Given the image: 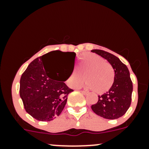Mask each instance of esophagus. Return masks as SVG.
<instances>
[{
	"mask_svg": "<svg viewBox=\"0 0 149 149\" xmlns=\"http://www.w3.org/2000/svg\"><path fill=\"white\" fill-rule=\"evenodd\" d=\"M80 92H81L82 93H83V94H84V95H87V94L88 93V92H86V91H84V90H80Z\"/></svg>",
	"mask_w": 149,
	"mask_h": 149,
	"instance_id": "1",
	"label": "esophagus"
}]
</instances>
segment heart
Segmentation results:
<instances>
[{"mask_svg":"<svg viewBox=\"0 0 149 149\" xmlns=\"http://www.w3.org/2000/svg\"><path fill=\"white\" fill-rule=\"evenodd\" d=\"M78 69H73L67 79L71 88H76L84 80L85 87L98 94L109 91L115 80V72L110 63L93 53H85L79 58Z\"/></svg>","mask_w":149,"mask_h":149,"instance_id":"b5f03b06","label":"heart"}]
</instances>
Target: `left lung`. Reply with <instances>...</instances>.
<instances>
[{"instance_id":"1","label":"left lung","mask_w":149,"mask_h":149,"mask_svg":"<svg viewBox=\"0 0 149 149\" xmlns=\"http://www.w3.org/2000/svg\"><path fill=\"white\" fill-rule=\"evenodd\" d=\"M111 64L115 72V80L109 91L98 96V102L92 105L97 115L107 119H117L127 112L130 107L133 85L125 64L117 57L102 49H92Z\"/></svg>"}]
</instances>
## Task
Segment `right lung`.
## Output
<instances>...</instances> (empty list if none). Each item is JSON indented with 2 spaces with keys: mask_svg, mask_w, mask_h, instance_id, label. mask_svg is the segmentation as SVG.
<instances>
[{
  "mask_svg": "<svg viewBox=\"0 0 149 149\" xmlns=\"http://www.w3.org/2000/svg\"><path fill=\"white\" fill-rule=\"evenodd\" d=\"M57 56L64 58L63 64L69 61L73 70L76 53L52 51L31 62L20 79L19 94L26 111L37 120L50 121L60 115L68 95L73 91L64 83L69 76L59 80L62 69H49V60Z\"/></svg>",
  "mask_w": 149,
  "mask_h": 149,
  "instance_id": "add662e5",
  "label": "right lung"
}]
</instances>
